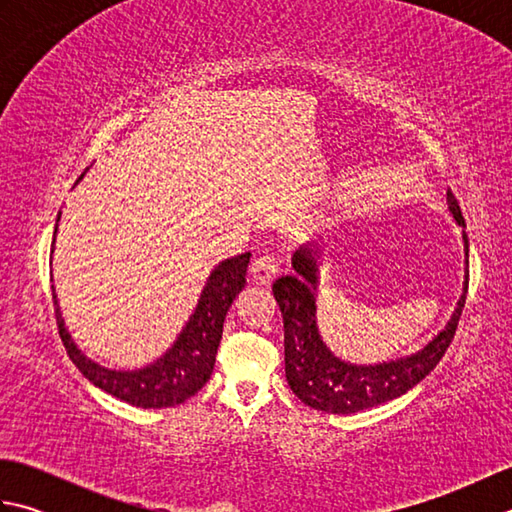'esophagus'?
<instances>
[{
	"instance_id": "1",
	"label": "esophagus",
	"mask_w": 512,
	"mask_h": 512,
	"mask_svg": "<svg viewBox=\"0 0 512 512\" xmlns=\"http://www.w3.org/2000/svg\"><path fill=\"white\" fill-rule=\"evenodd\" d=\"M279 257L273 253H264L262 257H257L253 266H250V275L257 281V284H270L279 273Z\"/></svg>"
}]
</instances>
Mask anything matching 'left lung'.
<instances>
[{
  "mask_svg": "<svg viewBox=\"0 0 512 512\" xmlns=\"http://www.w3.org/2000/svg\"><path fill=\"white\" fill-rule=\"evenodd\" d=\"M447 202L453 220L462 228L464 217L451 189ZM464 242V286L458 306L451 319L433 339L416 354L396 358V361L376 365H356L334 356L323 343L317 325V295L319 264L317 250L303 244L292 255L295 273L279 277L273 284L275 299L284 314V347H286V380L301 402L325 413H356L383 405L407 394L420 380L433 372L440 358L453 341L455 328L462 317V308L469 290V239L462 231Z\"/></svg>",
  "mask_w": 512,
  "mask_h": 512,
  "instance_id": "obj_1",
  "label": "left lung"
}]
</instances>
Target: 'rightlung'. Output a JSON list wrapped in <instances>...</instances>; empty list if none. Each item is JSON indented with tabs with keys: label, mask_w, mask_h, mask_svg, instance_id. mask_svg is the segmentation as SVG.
I'll return each instance as SVG.
<instances>
[{
	"label": "right lung",
	"mask_w": 512,
	"mask_h": 512,
	"mask_svg": "<svg viewBox=\"0 0 512 512\" xmlns=\"http://www.w3.org/2000/svg\"><path fill=\"white\" fill-rule=\"evenodd\" d=\"M59 220L61 213L57 222ZM54 235H57V228H54ZM248 262L250 253H242L217 264L211 270L209 279H206L198 306H195L189 321L184 323L178 339L154 363L140 369H107L85 356L72 341L68 328H65L57 292H54L52 286L59 336L65 350H68V356L92 385L107 391V394L118 400L129 402V405L143 409L180 405V402L198 394L213 374L215 354L222 341L226 312L231 308L233 299L246 286Z\"/></svg>",
	"instance_id": "add662e5"
}]
</instances>
